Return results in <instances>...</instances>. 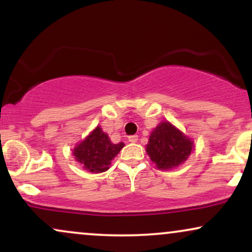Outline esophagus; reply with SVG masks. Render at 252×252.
Masks as SVG:
<instances>
[{"label": "esophagus", "mask_w": 252, "mask_h": 252, "mask_svg": "<svg viewBox=\"0 0 252 252\" xmlns=\"http://www.w3.org/2000/svg\"><path fill=\"white\" fill-rule=\"evenodd\" d=\"M128 140H129V142H131V143H135V142H137V140H138V136H137V135H131V136H129V137H128Z\"/></svg>", "instance_id": "obj_1"}]
</instances>
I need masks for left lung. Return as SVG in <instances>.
Instances as JSON below:
<instances>
[{"mask_svg": "<svg viewBox=\"0 0 252 252\" xmlns=\"http://www.w3.org/2000/svg\"><path fill=\"white\" fill-rule=\"evenodd\" d=\"M193 141L172 123L161 122L153 130L146 146L150 160L158 169H172L189 158Z\"/></svg>", "mask_w": 252, "mask_h": 252, "instance_id": "obj_1", "label": "left lung"}]
</instances>
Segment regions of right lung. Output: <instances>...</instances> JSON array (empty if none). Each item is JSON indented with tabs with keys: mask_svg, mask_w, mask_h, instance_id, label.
Segmentation results:
<instances>
[{
	"mask_svg": "<svg viewBox=\"0 0 252 252\" xmlns=\"http://www.w3.org/2000/svg\"><path fill=\"white\" fill-rule=\"evenodd\" d=\"M123 147V142L112 143L108 134H105L100 126H97L85 140L77 144L73 149V155L86 170L102 173L109 169L111 160Z\"/></svg>",
	"mask_w": 252,
	"mask_h": 252,
	"instance_id": "add662e5",
	"label": "right lung"
}]
</instances>
